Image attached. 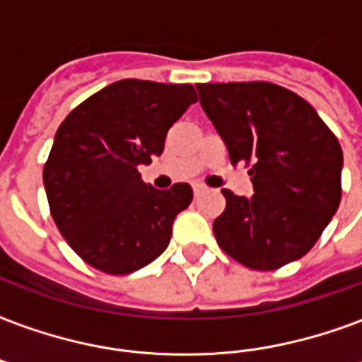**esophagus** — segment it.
<instances>
[{
    "mask_svg": "<svg viewBox=\"0 0 362 362\" xmlns=\"http://www.w3.org/2000/svg\"><path fill=\"white\" fill-rule=\"evenodd\" d=\"M205 192H206V187L201 186V184H195V186H193V195H195V197H199L201 193H205Z\"/></svg>",
    "mask_w": 362,
    "mask_h": 362,
    "instance_id": "34e87169",
    "label": "esophagus"
}]
</instances>
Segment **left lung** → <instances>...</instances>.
I'll return each instance as SVG.
<instances>
[{
	"label": "left lung",
	"mask_w": 362,
	"mask_h": 362,
	"mask_svg": "<svg viewBox=\"0 0 362 362\" xmlns=\"http://www.w3.org/2000/svg\"><path fill=\"white\" fill-rule=\"evenodd\" d=\"M231 165L250 163L252 197L222 189L212 230L224 252L269 272L300 260L338 211L344 156L315 107L273 83L195 85Z\"/></svg>",
	"instance_id": "obj_1"
}]
</instances>
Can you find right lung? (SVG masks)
<instances>
[{"mask_svg":"<svg viewBox=\"0 0 362 362\" xmlns=\"http://www.w3.org/2000/svg\"><path fill=\"white\" fill-rule=\"evenodd\" d=\"M197 102L193 85L121 79L89 96L54 134L43 169L54 224L89 266L127 275L148 266L189 206V184L156 189L138 167L161 156L165 138Z\"/></svg>","mask_w":362,"mask_h":362,"instance_id":"add662e5","label":"right lung"}]
</instances>
